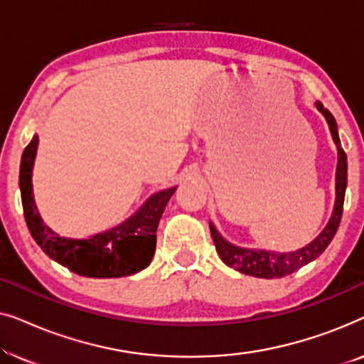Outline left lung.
Returning <instances> with one entry per match:
<instances>
[{"label": "left lung", "instance_id": "obj_1", "mask_svg": "<svg viewBox=\"0 0 364 364\" xmlns=\"http://www.w3.org/2000/svg\"><path fill=\"white\" fill-rule=\"evenodd\" d=\"M318 111L325 116L328 127H330L333 142L336 144L338 149V164H336V198L335 207H333V213L328 220L326 227L323 228L320 235L315 240L308 243L303 248H298L295 252H272V250H257V248H243L237 247L233 243L227 242L223 238L215 225L210 222V233L215 243L217 253L220 255L222 262L225 265L235 268L237 272L245 273V275L257 277V278H282L290 275V273L296 272L306 263H310L325 252V248L330 245V242L335 237V233L340 227V220L343 215V202H345V192H346V182H348V162L346 154L341 147L340 136H338V126L333 114L323 107L320 101L315 102Z\"/></svg>", "mask_w": 364, "mask_h": 364}]
</instances>
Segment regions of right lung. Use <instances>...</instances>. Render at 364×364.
Returning a JSON list of instances; mask_svg holds the SVG:
<instances>
[{
  "label": "right lung",
  "mask_w": 364,
  "mask_h": 364,
  "mask_svg": "<svg viewBox=\"0 0 364 364\" xmlns=\"http://www.w3.org/2000/svg\"><path fill=\"white\" fill-rule=\"evenodd\" d=\"M39 139L34 134L19 167V191L28 228L41 250L81 277L119 278L144 270L156 252V232L164 208L177 187L156 192L119 225L89 238H66L44 225L33 196V167Z\"/></svg>",
  "instance_id": "right-lung-1"
}]
</instances>
